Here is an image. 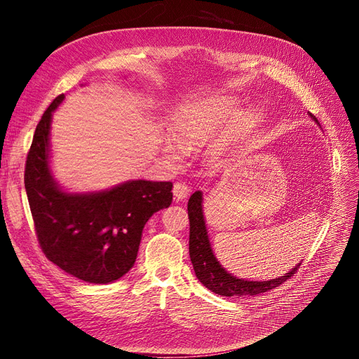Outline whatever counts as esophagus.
Returning a JSON list of instances; mask_svg holds the SVG:
<instances>
[{"mask_svg": "<svg viewBox=\"0 0 359 359\" xmlns=\"http://www.w3.org/2000/svg\"><path fill=\"white\" fill-rule=\"evenodd\" d=\"M189 192H191L189 186H187L184 182H176L175 183V186H173V195H175L176 201L184 199L187 195H189Z\"/></svg>", "mask_w": 359, "mask_h": 359, "instance_id": "34e87169", "label": "esophagus"}]
</instances>
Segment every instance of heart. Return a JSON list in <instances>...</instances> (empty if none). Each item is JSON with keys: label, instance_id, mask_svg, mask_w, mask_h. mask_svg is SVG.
Segmentation results:
<instances>
[{"label": "heart", "instance_id": "heart-1", "mask_svg": "<svg viewBox=\"0 0 359 359\" xmlns=\"http://www.w3.org/2000/svg\"><path fill=\"white\" fill-rule=\"evenodd\" d=\"M240 103L230 96L206 97L177 107L172 119L173 140L164 141V153L179 158L183 148H192L212 141L219 132L229 126L225 140L241 134L256 126L263 119V111L259 107L248 109L238 113Z\"/></svg>", "mask_w": 359, "mask_h": 359}]
</instances>
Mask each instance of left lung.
Here are the masks:
<instances>
[{"instance_id": "left-lung-1", "label": "left lung", "mask_w": 359, "mask_h": 359, "mask_svg": "<svg viewBox=\"0 0 359 359\" xmlns=\"http://www.w3.org/2000/svg\"><path fill=\"white\" fill-rule=\"evenodd\" d=\"M310 116L314 122L318 121L314 115ZM187 215H189L191 233H189V256L196 273V278L202 284L211 290L212 292L224 297L234 295H257L262 292H268L280 284H284L287 279L294 276V273L299 269L301 263L295 265L288 273L280 278H275L271 280H246L233 276L225 271L219 262L217 260L211 243L208 238V231L205 227V219L202 212V192H195L189 202H187Z\"/></svg>"}]
</instances>
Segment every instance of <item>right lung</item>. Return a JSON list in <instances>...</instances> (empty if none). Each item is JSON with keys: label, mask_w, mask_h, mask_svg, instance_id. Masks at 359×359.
<instances>
[{"label": "right lung", "mask_w": 359, "mask_h": 359, "mask_svg": "<svg viewBox=\"0 0 359 359\" xmlns=\"http://www.w3.org/2000/svg\"><path fill=\"white\" fill-rule=\"evenodd\" d=\"M62 100L64 94L45 110L26 160L34 231L56 266L90 284H109L134 266L144 225L172 203L173 183L129 180L103 192H64L49 167L52 111Z\"/></svg>", "instance_id": "right-lung-1"}]
</instances>
